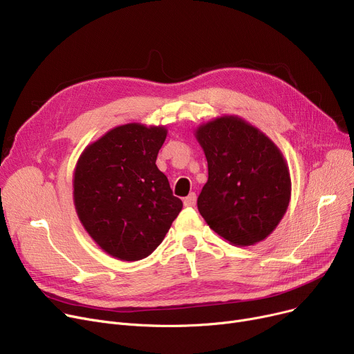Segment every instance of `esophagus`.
Wrapping results in <instances>:
<instances>
[{
	"label": "esophagus",
	"mask_w": 354,
	"mask_h": 354,
	"mask_svg": "<svg viewBox=\"0 0 354 354\" xmlns=\"http://www.w3.org/2000/svg\"><path fill=\"white\" fill-rule=\"evenodd\" d=\"M183 203H185V207H189V208L195 207V203H196V195H195L194 192L189 194L187 198H185Z\"/></svg>",
	"instance_id": "obj_1"
}]
</instances>
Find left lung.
<instances>
[{
  "label": "left lung",
  "instance_id": "8db88e82",
  "mask_svg": "<svg viewBox=\"0 0 354 354\" xmlns=\"http://www.w3.org/2000/svg\"><path fill=\"white\" fill-rule=\"evenodd\" d=\"M195 138L208 162L198 209L211 230L238 247L266 239L291 198L288 165L277 145L238 116L201 124Z\"/></svg>",
  "mask_w": 354,
  "mask_h": 354
}]
</instances>
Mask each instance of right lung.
<instances>
[{"mask_svg": "<svg viewBox=\"0 0 354 354\" xmlns=\"http://www.w3.org/2000/svg\"><path fill=\"white\" fill-rule=\"evenodd\" d=\"M166 135L165 126L113 127L84 149L74 169L73 201L82 225L122 261L151 255L182 209L156 166Z\"/></svg>", "mask_w": 354, "mask_h": 354, "instance_id": "obj_1", "label": "right lung"}]
</instances>
